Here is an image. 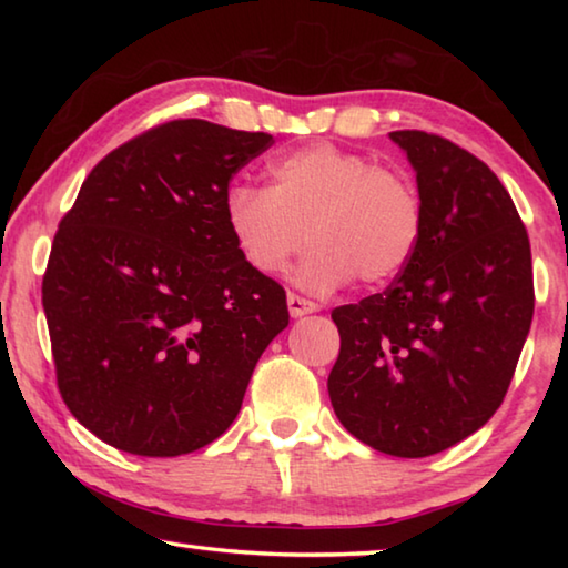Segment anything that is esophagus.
<instances>
[{"label":"esophagus","instance_id":"1","mask_svg":"<svg viewBox=\"0 0 568 568\" xmlns=\"http://www.w3.org/2000/svg\"><path fill=\"white\" fill-rule=\"evenodd\" d=\"M287 311H291L293 318H303V315L318 311V305H315L313 301H307V297L287 293Z\"/></svg>","mask_w":568,"mask_h":568}]
</instances>
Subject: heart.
<instances>
[{
  "instance_id": "b5f03b06",
  "label": "heart",
  "mask_w": 568,
  "mask_h": 568,
  "mask_svg": "<svg viewBox=\"0 0 568 568\" xmlns=\"http://www.w3.org/2000/svg\"><path fill=\"white\" fill-rule=\"evenodd\" d=\"M271 185H233L223 213L243 261L261 275H283L315 247L297 281L318 293L355 277L376 287L398 277L423 235L416 182L396 168L328 142L275 158Z\"/></svg>"
}]
</instances>
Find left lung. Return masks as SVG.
Here are the masks:
<instances>
[{"mask_svg": "<svg viewBox=\"0 0 568 568\" xmlns=\"http://www.w3.org/2000/svg\"><path fill=\"white\" fill-rule=\"evenodd\" d=\"M390 140L416 170L423 235L386 291L331 313L341 353L328 393L365 446L423 458L504 403L534 318L531 245L486 162L423 130Z\"/></svg>", "mask_w": 568, "mask_h": 568, "instance_id": "1", "label": "left lung"}]
</instances>
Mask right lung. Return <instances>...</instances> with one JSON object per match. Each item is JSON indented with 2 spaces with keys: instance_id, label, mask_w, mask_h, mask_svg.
<instances>
[{
  "instance_id": "obj_1",
  "label": "right lung",
  "mask_w": 568,
  "mask_h": 568,
  "mask_svg": "<svg viewBox=\"0 0 568 568\" xmlns=\"http://www.w3.org/2000/svg\"><path fill=\"white\" fill-rule=\"evenodd\" d=\"M273 134L172 120L112 150L57 230L42 281L57 388L104 444L168 458L235 420L255 363L287 325L223 203Z\"/></svg>"
}]
</instances>
